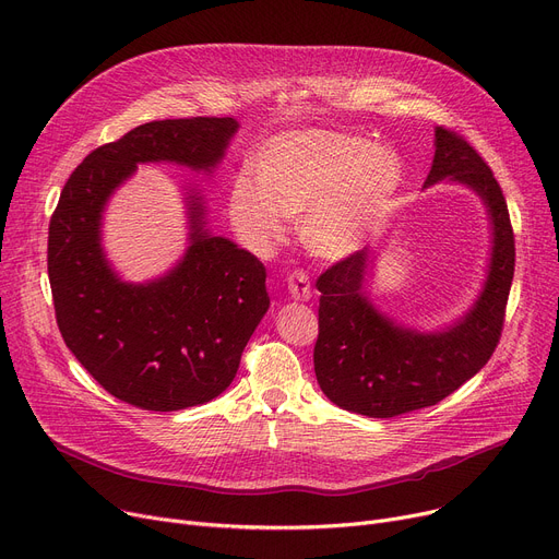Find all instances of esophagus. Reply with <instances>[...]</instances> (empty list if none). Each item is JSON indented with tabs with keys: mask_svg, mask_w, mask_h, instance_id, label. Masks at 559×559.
I'll list each match as a JSON object with an SVG mask.
<instances>
[{
	"mask_svg": "<svg viewBox=\"0 0 559 559\" xmlns=\"http://www.w3.org/2000/svg\"><path fill=\"white\" fill-rule=\"evenodd\" d=\"M287 289H289V296L294 301H310L312 296V285H310V278L306 272H292L287 276Z\"/></svg>",
	"mask_w": 559,
	"mask_h": 559,
	"instance_id": "obj_1",
	"label": "esophagus"
}]
</instances>
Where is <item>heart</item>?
<instances>
[{"mask_svg":"<svg viewBox=\"0 0 559 559\" xmlns=\"http://www.w3.org/2000/svg\"><path fill=\"white\" fill-rule=\"evenodd\" d=\"M402 183V159L386 145L340 130H292L267 139L229 189L240 238L267 251L285 238V217L301 219L310 253L342 260L364 247Z\"/></svg>","mask_w":559,"mask_h":559,"instance_id":"heart-1","label":"heart"}]
</instances>
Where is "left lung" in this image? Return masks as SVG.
Here are the masks:
<instances>
[{"label": "left lung", "mask_w": 559, "mask_h": 559, "mask_svg": "<svg viewBox=\"0 0 559 559\" xmlns=\"http://www.w3.org/2000/svg\"><path fill=\"white\" fill-rule=\"evenodd\" d=\"M448 179L472 189L488 209L492 253L474 306L452 325L420 332L382 314L366 292L376 249L364 247L319 281L314 373L330 402L368 418H393L431 406L474 378L492 357L514 274L510 213L490 166L456 132L436 128L425 189Z\"/></svg>", "instance_id": "obj_1"}]
</instances>
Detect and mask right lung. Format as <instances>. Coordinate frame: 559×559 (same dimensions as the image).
Wrapping results in <instances>:
<instances>
[{
    "instance_id": "right-lung-1",
    "label": "right lung",
    "mask_w": 559,
    "mask_h": 559,
    "mask_svg": "<svg viewBox=\"0 0 559 559\" xmlns=\"http://www.w3.org/2000/svg\"><path fill=\"white\" fill-rule=\"evenodd\" d=\"M240 123L193 117L143 123L90 153L71 173L49 222L47 267L67 348L115 397L179 412L225 391L270 308L265 267L206 229L204 198L186 193L189 249L162 278L126 283L100 245L107 200L139 164L211 173Z\"/></svg>"
}]
</instances>
